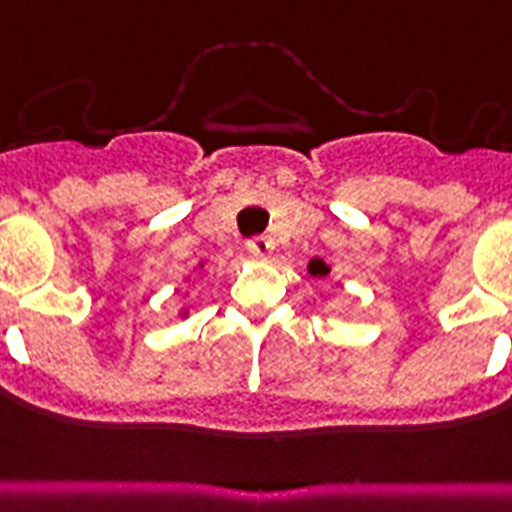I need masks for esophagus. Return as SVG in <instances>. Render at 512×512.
Wrapping results in <instances>:
<instances>
[{
	"mask_svg": "<svg viewBox=\"0 0 512 512\" xmlns=\"http://www.w3.org/2000/svg\"><path fill=\"white\" fill-rule=\"evenodd\" d=\"M247 252H250L252 257H268L270 252H273V239H270V237H252L250 242H247Z\"/></svg>",
	"mask_w": 512,
	"mask_h": 512,
	"instance_id": "34e87169",
	"label": "esophagus"
}]
</instances>
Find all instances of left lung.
<instances>
[{
  "instance_id": "8db88e82",
  "label": "left lung",
  "mask_w": 512,
  "mask_h": 512,
  "mask_svg": "<svg viewBox=\"0 0 512 512\" xmlns=\"http://www.w3.org/2000/svg\"><path fill=\"white\" fill-rule=\"evenodd\" d=\"M306 270H309V275H314V278H324V275H330V265L324 260H319V257H311L309 265H306Z\"/></svg>"
}]
</instances>
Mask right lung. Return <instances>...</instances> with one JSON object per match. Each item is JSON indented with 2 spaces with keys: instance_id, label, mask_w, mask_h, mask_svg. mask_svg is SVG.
<instances>
[{
  "instance_id": "right-lung-1",
  "label": "right lung",
  "mask_w": 512,
  "mask_h": 512,
  "mask_svg": "<svg viewBox=\"0 0 512 512\" xmlns=\"http://www.w3.org/2000/svg\"><path fill=\"white\" fill-rule=\"evenodd\" d=\"M203 268H206V262H198V268H195V270H198V273H201V270ZM190 278H193V273H188V275H185V281H190ZM185 296H188V293H185ZM177 317H182V319H188L190 317V309H188V306H180V309H177Z\"/></svg>"
}]
</instances>
